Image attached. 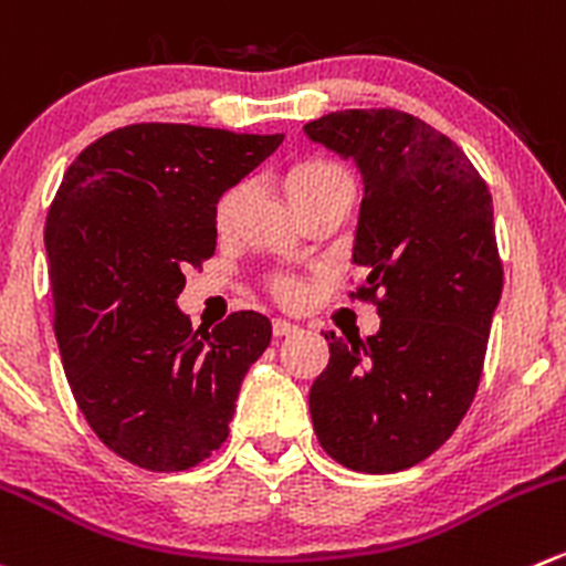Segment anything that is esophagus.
Masks as SVG:
<instances>
[{
    "label": "esophagus",
    "instance_id": "esophagus-1",
    "mask_svg": "<svg viewBox=\"0 0 566 566\" xmlns=\"http://www.w3.org/2000/svg\"><path fill=\"white\" fill-rule=\"evenodd\" d=\"M295 332H298V326H295V323L282 321V317H276V321H273V334H276V337H287V334H295Z\"/></svg>",
    "mask_w": 566,
    "mask_h": 566
}]
</instances>
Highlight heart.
<instances>
[{
    "label": "heart",
    "instance_id": "1",
    "mask_svg": "<svg viewBox=\"0 0 566 566\" xmlns=\"http://www.w3.org/2000/svg\"><path fill=\"white\" fill-rule=\"evenodd\" d=\"M332 188H350L348 174L332 160H304L284 174V193H287L290 205H298V201L312 199V196ZM240 196H243V190L234 188L218 201L216 221L221 229H227L229 223H232L234 210H238L240 205ZM273 290H276L279 298L295 301L301 295V282L293 276H276L273 279Z\"/></svg>",
    "mask_w": 566,
    "mask_h": 566
}]
</instances>
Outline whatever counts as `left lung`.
Listing matches in <instances>:
<instances>
[{"instance_id":"8db88e82","label":"left lung","mask_w":566,"mask_h":566,"mask_svg":"<svg viewBox=\"0 0 566 566\" xmlns=\"http://www.w3.org/2000/svg\"><path fill=\"white\" fill-rule=\"evenodd\" d=\"M304 135L361 177L350 265L381 328L328 339L310 389L317 442L356 473H398L457 431L479 389L503 268L481 174L451 137L400 109H339Z\"/></svg>"}]
</instances>
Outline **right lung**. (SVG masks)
<instances>
[{
    "label": "right lung",
    "mask_w": 566,
    "mask_h": 566,
    "mask_svg": "<svg viewBox=\"0 0 566 566\" xmlns=\"http://www.w3.org/2000/svg\"><path fill=\"white\" fill-rule=\"evenodd\" d=\"M282 140L132 124L87 146L49 207L65 378L98 440L137 468L177 473L218 451L243 376L271 343L260 312L193 332L177 298L185 271L216 251L221 196Z\"/></svg>",
    "instance_id": "right-lung-1"
}]
</instances>
